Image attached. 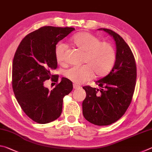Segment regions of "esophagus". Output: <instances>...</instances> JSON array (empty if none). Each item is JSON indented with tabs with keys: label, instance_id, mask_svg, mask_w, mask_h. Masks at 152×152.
<instances>
[{
	"label": "esophagus",
	"instance_id": "34e87169",
	"mask_svg": "<svg viewBox=\"0 0 152 152\" xmlns=\"http://www.w3.org/2000/svg\"><path fill=\"white\" fill-rule=\"evenodd\" d=\"M73 87L74 89H78V88H80L81 86L78 85V84H73Z\"/></svg>",
	"mask_w": 152,
	"mask_h": 152
}]
</instances>
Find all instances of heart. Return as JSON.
I'll return each instance as SVG.
<instances>
[{
    "instance_id": "heart-1",
    "label": "heart",
    "mask_w": 152,
    "mask_h": 152,
    "mask_svg": "<svg viewBox=\"0 0 152 152\" xmlns=\"http://www.w3.org/2000/svg\"><path fill=\"white\" fill-rule=\"evenodd\" d=\"M71 43L84 51L80 67H72L65 71V76L76 84H82L93 76L102 77L109 72L116 58V52L109 43L101 42L96 36L88 32H81L74 35ZM66 46L58 43L55 47L56 59L59 64H64L66 58Z\"/></svg>"
}]
</instances>
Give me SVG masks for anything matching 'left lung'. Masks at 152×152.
Returning <instances> with one entry per match:
<instances>
[{
    "label": "left lung",
    "instance_id": "obj_1",
    "mask_svg": "<svg viewBox=\"0 0 152 152\" xmlns=\"http://www.w3.org/2000/svg\"><path fill=\"white\" fill-rule=\"evenodd\" d=\"M99 30H103L113 37L116 58L109 74L95 82L100 89L83 87L86 96L82 102V113L90 123L103 126L116 122L130 105L135 87L137 68L132 50L119 34L104 28Z\"/></svg>",
    "mask_w": 152,
    "mask_h": 152
}]
</instances>
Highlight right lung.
<instances>
[{"label":"right lung","instance_id":"1","mask_svg":"<svg viewBox=\"0 0 152 152\" xmlns=\"http://www.w3.org/2000/svg\"><path fill=\"white\" fill-rule=\"evenodd\" d=\"M74 30L73 27H42L25 36L15 53L12 90L23 110L36 123L45 124L57 119L62 111L64 97L72 91L70 80L61 78L58 82V75H51L50 72L58 66L56 45ZM50 79L56 82L51 91L43 85Z\"/></svg>","mask_w":152,"mask_h":152}]
</instances>
